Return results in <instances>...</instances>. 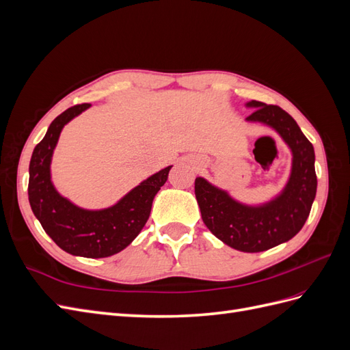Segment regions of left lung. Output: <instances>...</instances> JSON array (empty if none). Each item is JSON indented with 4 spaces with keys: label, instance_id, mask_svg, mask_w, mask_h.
Instances as JSON below:
<instances>
[{
    "label": "left lung",
    "instance_id": "left-lung-1",
    "mask_svg": "<svg viewBox=\"0 0 350 350\" xmlns=\"http://www.w3.org/2000/svg\"><path fill=\"white\" fill-rule=\"evenodd\" d=\"M256 109L247 122L276 131L292 153L291 174L282 191L258 204L232 197L226 189L196 178V198L204 225L217 239L242 252H261L292 239L305 225L317 194L314 147L292 116L274 105L250 100Z\"/></svg>",
    "mask_w": 350,
    "mask_h": 350
}]
</instances>
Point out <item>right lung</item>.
Instances as JSON below:
<instances>
[{
    "instance_id": "1",
    "label": "right lung",
    "mask_w": 350,
    "mask_h": 350,
    "mask_svg": "<svg viewBox=\"0 0 350 350\" xmlns=\"http://www.w3.org/2000/svg\"><path fill=\"white\" fill-rule=\"evenodd\" d=\"M90 107V103L76 105L51 122L45 137L31 153L27 191L31 211L61 250L71 256L103 258L122 251L140 234L150 216L153 198L166 183L172 166L146 178L105 208H83L61 196L52 183V156L62 129Z\"/></svg>"
}]
</instances>
